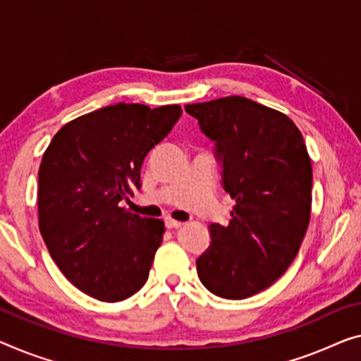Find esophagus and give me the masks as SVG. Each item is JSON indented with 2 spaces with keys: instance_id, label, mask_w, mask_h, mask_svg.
<instances>
[{
  "instance_id": "obj_1",
  "label": "esophagus",
  "mask_w": 361,
  "mask_h": 361,
  "mask_svg": "<svg viewBox=\"0 0 361 361\" xmlns=\"http://www.w3.org/2000/svg\"><path fill=\"white\" fill-rule=\"evenodd\" d=\"M181 222L178 220H173V219H165V227L166 228H180L181 227Z\"/></svg>"
}]
</instances>
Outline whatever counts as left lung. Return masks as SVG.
<instances>
[{"mask_svg": "<svg viewBox=\"0 0 361 361\" xmlns=\"http://www.w3.org/2000/svg\"><path fill=\"white\" fill-rule=\"evenodd\" d=\"M185 110L214 142L235 199L228 224L209 225L199 281L217 297H252L283 276L308 228L313 169L303 136L283 113L238 95Z\"/></svg>", "mask_w": 361, "mask_h": 361, "instance_id": "1", "label": "left lung"}]
</instances>
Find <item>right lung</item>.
<instances>
[{"label": "right lung", "instance_id": "right-lung-1", "mask_svg": "<svg viewBox=\"0 0 361 361\" xmlns=\"http://www.w3.org/2000/svg\"><path fill=\"white\" fill-rule=\"evenodd\" d=\"M178 105L116 104L69 121L39 170V227L51 259L100 301L126 300L147 282L164 222L120 207L141 186L144 159L169 136Z\"/></svg>", "mask_w": 361, "mask_h": 361}]
</instances>
